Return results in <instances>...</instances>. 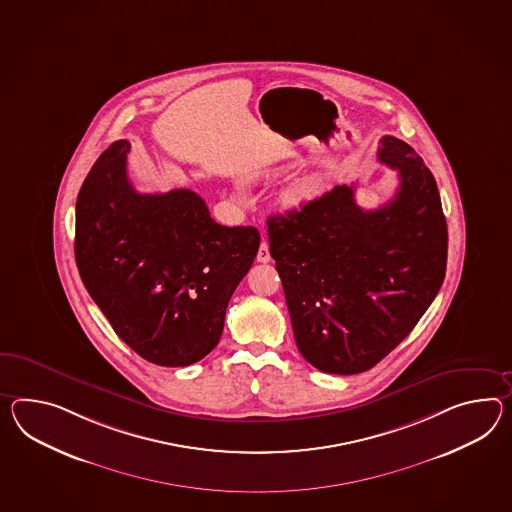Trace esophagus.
Returning <instances> with one entry per match:
<instances>
[{"mask_svg":"<svg viewBox=\"0 0 512 512\" xmlns=\"http://www.w3.org/2000/svg\"><path fill=\"white\" fill-rule=\"evenodd\" d=\"M270 250H268V242L266 240H262L261 248L257 251V261L259 262H270Z\"/></svg>","mask_w":512,"mask_h":512,"instance_id":"obj_1","label":"esophagus"}]
</instances>
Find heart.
Returning a JSON list of instances; mask_svg holds the SVG:
<instances>
[{"label":"heart","instance_id":"heart-1","mask_svg":"<svg viewBox=\"0 0 512 512\" xmlns=\"http://www.w3.org/2000/svg\"><path fill=\"white\" fill-rule=\"evenodd\" d=\"M314 194H316V188L312 187L311 183H307V181H301V183H296V185L288 187L283 192V203L287 207H301L303 203L312 200Z\"/></svg>","mask_w":512,"mask_h":512}]
</instances>
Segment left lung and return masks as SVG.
Listing matches in <instances>:
<instances>
[{
	"label": "left lung",
	"mask_w": 512,
	"mask_h": 512,
	"mask_svg": "<svg viewBox=\"0 0 512 512\" xmlns=\"http://www.w3.org/2000/svg\"><path fill=\"white\" fill-rule=\"evenodd\" d=\"M377 159L399 174L385 205L366 211L355 188L340 185L268 218L296 344L325 374L374 368L418 324L446 275L448 225L431 170L390 135Z\"/></svg>",
	"instance_id": "left-lung-1"
}]
</instances>
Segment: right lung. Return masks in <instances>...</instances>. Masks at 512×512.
Masks as SVG:
<instances>
[{
  "label": "right lung",
  "instance_id": "right-lung-1",
  "mask_svg": "<svg viewBox=\"0 0 512 512\" xmlns=\"http://www.w3.org/2000/svg\"><path fill=\"white\" fill-rule=\"evenodd\" d=\"M129 148L113 142L79 190L75 262L129 348L159 366H188L220 342L227 303L261 235L216 224L188 188L140 194L127 177Z\"/></svg>",
  "mask_w": 512,
  "mask_h": 512
}]
</instances>
